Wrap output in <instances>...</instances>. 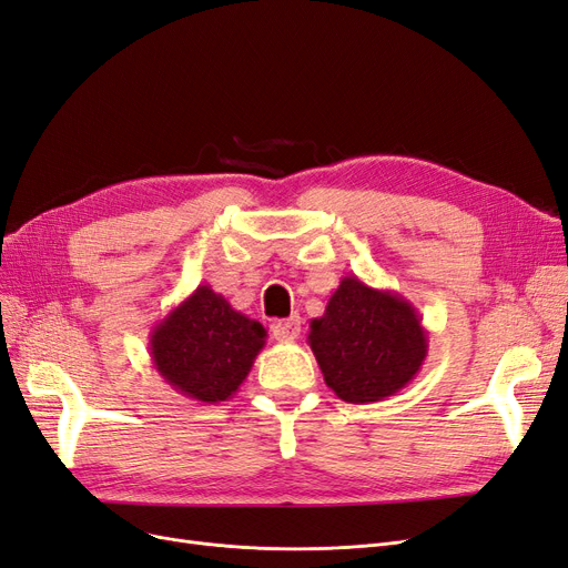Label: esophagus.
<instances>
[{
  "label": "esophagus",
  "instance_id": "obj_1",
  "mask_svg": "<svg viewBox=\"0 0 568 568\" xmlns=\"http://www.w3.org/2000/svg\"><path fill=\"white\" fill-rule=\"evenodd\" d=\"M298 334H301V317H288V320L272 324V336H275L282 343L296 341Z\"/></svg>",
  "mask_w": 568,
  "mask_h": 568
}]
</instances>
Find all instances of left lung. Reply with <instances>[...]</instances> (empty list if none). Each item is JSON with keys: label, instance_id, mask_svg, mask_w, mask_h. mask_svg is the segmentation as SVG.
<instances>
[{"label": "left lung", "instance_id": "left-lung-1", "mask_svg": "<svg viewBox=\"0 0 568 568\" xmlns=\"http://www.w3.org/2000/svg\"><path fill=\"white\" fill-rule=\"evenodd\" d=\"M324 383L349 404L381 402L416 378L427 357V331L414 303L347 275L324 315L310 322Z\"/></svg>", "mask_w": 568, "mask_h": 568}]
</instances>
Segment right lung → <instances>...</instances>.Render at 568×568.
Masks as SVG:
<instances>
[{
	"label": "right lung",
	"mask_w": 568,
	"mask_h": 568,
	"mask_svg": "<svg viewBox=\"0 0 568 568\" xmlns=\"http://www.w3.org/2000/svg\"><path fill=\"white\" fill-rule=\"evenodd\" d=\"M261 322L234 310L221 293L200 284L150 331V357L160 376L194 402L232 399L265 347Z\"/></svg>",
	"instance_id": "right-lung-1"
}]
</instances>
